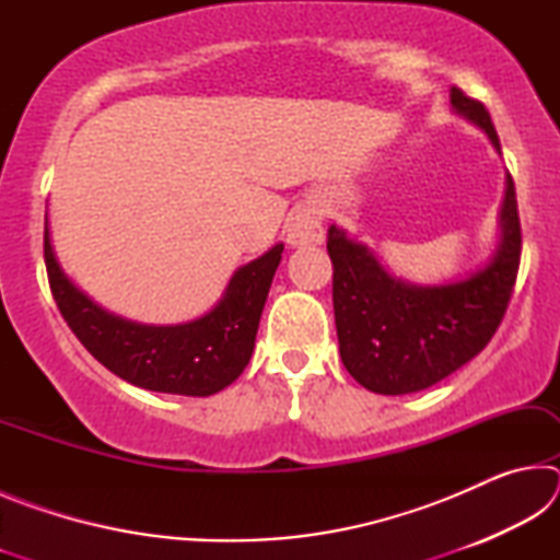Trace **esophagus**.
Segmentation results:
<instances>
[{
    "instance_id": "esophagus-1",
    "label": "esophagus",
    "mask_w": 560,
    "mask_h": 560,
    "mask_svg": "<svg viewBox=\"0 0 560 560\" xmlns=\"http://www.w3.org/2000/svg\"><path fill=\"white\" fill-rule=\"evenodd\" d=\"M324 240V222L314 207H301L287 220V242L291 246L320 244Z\"/></svg>"
}]
</instances>
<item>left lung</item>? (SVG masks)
Returning <instances> with one entry per match:
<instances>
[{"label":"left lung","instance_id":"8db88e82","mask_svg":"<svg viewBox=\"0 0 560 560\" xmlns=\"http://www.w3.org/2000/svg\"><path fill=\"white\" fill-rule=\"evenodd\" d=\"M454 113L487 132L501 153L485 103L452 86ZM499 244L491 259L467 279L415 287L395 279L365 244L330 224L334 314L340 360L355 381L377 395L424 390L479 355L497 334L514 291L521 261V222L514 179L499 212Z\"/></svg>","mask_w":560,"mask_h":560}]
</instances>
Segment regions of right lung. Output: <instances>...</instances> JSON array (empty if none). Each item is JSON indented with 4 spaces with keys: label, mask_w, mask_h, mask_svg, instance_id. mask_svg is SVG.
<instances>
[{
    "label": "right lung",
    "mask_w": 560,
    "mask_h": 560,
    "mask_svg": "<svg viewBox=\"0 0 560 560\" xmlns=\"http://www.w3.org/2000/svg\"><path fill=\"white\" fill-rule=\"evenodd\" d=\"M281 252L283 244H273L259 259L236 269L222 299L205 316L177 326H145L108 314L75 289L56 261L49 222L44 226L54 301L83 348L130 385L189 397L224 390L249 363Z\"/></svg>",
    "instance_id": "1"
}]
</instances>
